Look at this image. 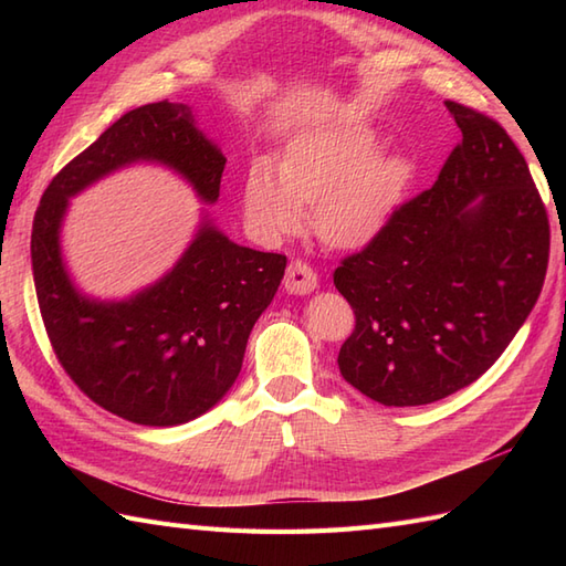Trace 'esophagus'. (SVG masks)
<instances>
[{"label": "esophagus", "instance_id": "obj_1", "mask_svg": "<svg viewBox=\"0 0 566 566\" xmlns=\"http://www.w3.org/2000/svg\"><path fill=\"white\" fill-rule=\"evenodd\" d=\"M284 286L292 294H311L318 286V276L304 260H292L284 274Z\"/></svg>", "mask_w": 566, "mask_h": 566}]
</instances>
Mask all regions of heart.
I'll use <instances>...</instances> for the list:
<instances>
[{
    "label": "heart",
    "instance_id": "obj_1",
    "mask_svg": "<svg viewBox=\"0 0 566 566\" xmlns=\"http://www.w3.org/2000/svg\"><path fill=\"white\" fill-rule=\"evenodd\" d=\"M371 126H318L286 143L282 163L260 158L243 177V211L252 233L280 240L314 207V231L338 250L375 240L399 211L416 167L399 153H381Z\"/></svg>",
    "mask_w": 566,
    "mask_h": 566
}]
</instances>
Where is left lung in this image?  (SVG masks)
<instances>
[{
  "instance_id": "left-lung-1",
  "label": "left lung",
  "mask_w": 566,
  "mask_h": 566,
  "mask_svg": "<svg viewBox=\"0 0 566 566\" xmlns=\"http://www.w3.org/2000/svg\"><path fill=\"white\" fill-rule=\"evenodd\" d=\"M462 130L430 189L406 201L333 284L355 311L345 381L384 406H423L476 381L543 292L549 221L501 124L444 102Z\"/></svg>"
}]
</instances>
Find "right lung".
<instances>
[{
    "label": "right lung",
    "instance_id": "obj_1",
    "mask_svg": "<svg viewBox=\"0 0 566 566\" xmlns=\"http://www.w3.org/2000/svg\"><path fill=\"white\" fill-rule=\"evenodd\" d=\"M138 160L172 167L201 201L219 199L226 158L195 126L189 106H138L48 185L33 219L31 264L45 333L70 379L109 413L165 428L207 413L233 387L286 258L235 245L203 219L160 282L124 302L82 296L60 255L67 199Z\"/></svg>",
    "mask_w": 566,
    "mask_h": 566
}]
</instances>
